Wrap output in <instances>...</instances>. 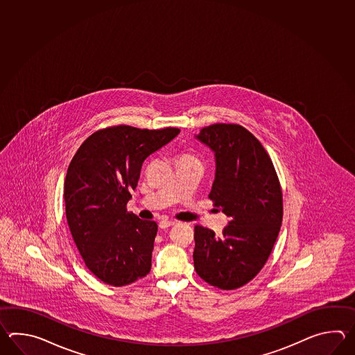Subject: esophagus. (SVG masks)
Returning a JSON list of instances; mask_svg holds the SVG:
<instances>
[{
	"label": "esophagus",
	"mask_w": 355,
	"mask_h": 355,
	"mask_svg": "<svg viewBox=\"0 0 355 355\" xmlns=\"http://www.w3.org/2000/svg\"><path fill=\"white\" fill-rule=\"evenodd\" d=\"M176 225V222L175 220H168V219H162L161 222H159V227L161 228H167V227H171Z\"/></svg>",
	"instance_id": "obj_1"
}]
</instances>
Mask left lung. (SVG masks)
Listing matches in <instances>:
<instances>
[{"mask_svg":"<svg viewBox=\"0 0 355 355\" xmlns=\"http://www.w3.org/2000/svg\"><path fill=\"white\" fill-rule=\"evenodd\" d=\"M196 139L216 159L209 198L228 217L222 234L196 226L193 254L198 275L211 286L236 289L261 270L283 218L279 180L264 147L237 124H213Z\"/></svg>","mask_w":355,"mask_h":355,"instance_id":"left-lung-1","label":"left lung"}]
</instances>
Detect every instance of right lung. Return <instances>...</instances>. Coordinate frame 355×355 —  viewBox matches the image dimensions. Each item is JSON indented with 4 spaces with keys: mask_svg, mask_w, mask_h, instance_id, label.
<instances>
[{
    "mask_svg": "<svg viewBox=\"0 0 355 355\" xmlns=\"http://www.w3.org/2000/svg\"><path fill=\"white\" fill-rule=\"evenodd\" d=\"M180 129L118 125L91 135L76 152L64 180L68 227L95 277L121 287L151 270L155 220L128 213L144 159L171 142Z\"/></svg>",
    "mask_w": 355,
    "mask_h": 355,
    "instance_id": "obj_1",
    "label": "right lung"
}]
</instances>
